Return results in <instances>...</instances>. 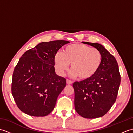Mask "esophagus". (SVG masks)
I'll list each match as a JSON object with an SVG mask.
<instances>
[{"mask_svg": "<svg viewBox=\"0 0 133 133\" xmlns=\"http://www.w3.org/2000/svg\"><path fill=\"white\" fill-rule=\"evenodd\" d=\"M72 83H73L72 81L69 80V79H67V84H72Z\"/></svg>", "mask_w": 133, "mask_h": 133, "instance_id": "esophagus-1", "label": "esophagus"}]
</instances>
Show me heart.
<instances>
[{
  "mask_svg": "<svg viewBox=\"0 0 133 133\" xmlns=\"http://www.w3.org/2000/svg\"><path fill=\"white\" fill-rule=\"evenodd\" d=\"M102 54L98 49L80 43L70 44L54 56V63L59 74L63 75L71 64L70 75L82 80L94 76L101 66Z\"/></svg>",
  "mask_w": 133,
  "mask_h": 133,
  "instance_id": "obj_1",
  "label": "heart"
}]
</instances>
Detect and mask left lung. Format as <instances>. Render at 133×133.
I'll return each instance as SVG.
<instances>
[{
  "label": "left lung",
  "mask_w": 133,
  "mask_h": 133,
  "mask_svg": "<svg viewBox=\"0 0 133 133\" xmlns=\"http://www.w3.org/2000/svg\"><path fill=\"white\" fill-rule=\"evenodd\" d=\"M100 51L102 56L101 66L91 78L75 82V109L81 116L87 119L106 114L116 101L121 83L118 63L102 45L82 42Z\"/></svg>",
  "instance_id": "1"
}]
</instances>
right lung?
Returning a JSON list of instances; mask_svg holds the SVG:
<instances>
[{
	"label": "right lung",
	"mask_w": 133,
	"mask_h": 133,
	"mask_svg": "<svg viewBox=\"0 0 133 133\" xmlns=\"http://www.w3.org/2000/svg\"><path fill=\"white\" fill-rule=\"evenodd\" d=\"M70 42H42L25 52L14 70L11 91L18 108L34 117L46 116L54 109L66 79L56 74L54 56Z\"/></svg>",
	"instance_id": "add662e5"
}]
</instances>
